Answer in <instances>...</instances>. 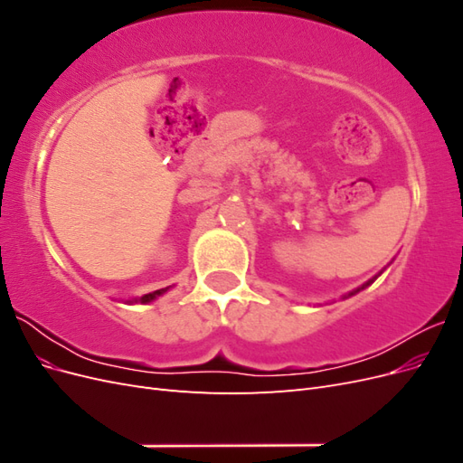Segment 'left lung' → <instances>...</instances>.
<instances>
[{"label": "left lung", "mask_w": 463, "mask_h": 463, "mask_svg": "<svg viewBox=\"0 0 463 463\" xmlns=\"http://www.w3.org/2000/svg\"><path fill=\"white\" fill-rule=\"evenodd\" d=\"M374 279H376V276H374V278H373V279H369V282H367V284H363V286H361V288H357V289H354V291H349V293H347V298H349V296H355V293H357V291H361V289H363V288H367V286H371V284H373V282H374Z\"/></svg>", "instance_id": "8db88e82"}]
</instances>
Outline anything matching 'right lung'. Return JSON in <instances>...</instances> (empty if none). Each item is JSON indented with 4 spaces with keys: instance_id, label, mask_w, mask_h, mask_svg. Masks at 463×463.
I'll return each mask as SVG.
<instances>
[{
    "instance_id": "1",
    "label": "right lung",
    "mask_w": 463,
    "mask_h": 463,
    "mask_svg": "<svg viewBox=\"0 0 463 463\" xmlns=\"http://www.w3.org/2000/svg\"><path fill=\"white\" fill-rule=\"evenodd\" d=\"M165 291H167V288H162V289H156V291H152V293H146V296H143V298L131 299L129 303H150V301H154L156 298H160L162 293H165Z\"/></svg>"
}]
</instances>
